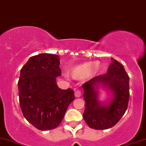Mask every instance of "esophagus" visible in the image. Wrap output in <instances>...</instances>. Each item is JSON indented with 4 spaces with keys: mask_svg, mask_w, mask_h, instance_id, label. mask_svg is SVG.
<instances>
[{
    "mask_svg": "<svg viewBox=\"0 0 146 146\" xmlns=\"http://www.w3.org/2000/svg\"><path fill=\"white\" fill-rule=\"evenodd\" d=\"M81 94H82V93L80 90H76L75 92V96L76 97V98H79V97L81 96Z\"/></svg>",
    "mask_w": 146,
    "mask_h": 146,
    "instance_id": "obj_1",
    "label": "esophagus"
}]
</instances>
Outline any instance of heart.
I'll use <instances>...</instances> for the list:
<instances>
[{
    "mask_svg": "<svg viewBox=\"0 0 146 146\" xmlns=\"http://www.w3.org/2000/svg\"><path fill=\"white\" fill-rule=\"evenodd\" d=\"M101 68L100 62L90 61L82 63L74 67L71 71V75L74 79H82L99 71Z\"/></svg>",
    "mask_w": 146,
    "mask_h": 146,
    "instance_id": "heart-1",
    "label": "heart"
}]
</instances>
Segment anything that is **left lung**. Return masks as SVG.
Instances as JSON below:
<instances>
[{
	"mask_svg": "<svg viewBox=\"0 0 146 146\" xmlns=\"http://www.w3.org/2000/svg\"><path fill=\"white\" fill-rule=\"evenodd\" d=\"M108 71L97 76L84 83V98L86 109L83 117L89 127L96 130H106L115 125L128 108L129 101V79L124 66L117 60L111 58ZM101 83L110 88L113 94L111 104L103 106L96 96L97 84Z\"/></svg>",
	"mask_w": 146,
	"mask_h": 146,
	"instance_id": "left-lung-1",
	"label": "left lung"
}]
</instances>
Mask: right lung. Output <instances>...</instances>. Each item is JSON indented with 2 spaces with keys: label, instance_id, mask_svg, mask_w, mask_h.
Here are the masks:
<instances>
[{
  "label": "right lung",
  "instance_id": "right-lung-1",
  "mask_svg": "<svg viewBox=\"0 0 146 146\" xmlns=\"http://www.w3.org/2000/svg\"><path fill=\"white\" fill-rule=\"evenodd\" d=\"M58 56L47 53L33 56L20 70V108L27 121L40 130L57 127L75 98L72 90H61L56 84V78L61 75Z\"/></svg>",
  "mask_w": 146,
  "mask_h": 146
}]
</instances>
